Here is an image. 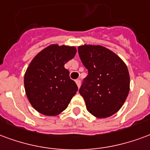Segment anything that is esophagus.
Masks as SVG:
<instances>
[{
  "instance_id": "1",
  "label": "esophagus",
  "mask_w": 150,
  "mask_h": 150,
  "mask_svg": "<svg viewBox=\"0 0 150 150\" xmlns=\"http://www.w3.org/2000/svg\"><path fill=\"white\" fill-rule=\"evenodd\" d=\"M76 86H77V87L79 88L80 86H81V81L80 80H76Z\"/></svg>"
}]
</instances>
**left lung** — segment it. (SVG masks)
Here are the masks:
<instances>
[{
    "mask_svg": "<svg viewBox=\"0 0 150 150\" xmlns=\"http://www.w3.org/2000/svg\"><path fill=\"white\" fill-rule=\"evenodd\" d=\"M78 53L88 75L79 89L92 115L105 118L117 112L129 92L127 66L118 56L100 45H85Z\"/></svg>",
    "mask_w": 150,
    "mask_h": 150,
    "instance_id": "obj_1",
    "label": "left lung"
}]
</instances>
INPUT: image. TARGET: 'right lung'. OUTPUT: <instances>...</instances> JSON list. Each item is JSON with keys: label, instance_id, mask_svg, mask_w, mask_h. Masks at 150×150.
Here are the masks:
<instances>
[{"label": "right lung", "instance_id": "right-lung-1", "mask_svg": "<svg viewBox=\"0 0 150 150\" xmlns=\"http://www.w3.org/2000/svg\"><path fill=\"white\" fill-rule=\"evenodd\" d=\"M76 52L75 47L52 45L33 59L24 83L27 98L37 111L56 116L68 107L78 88L64 65Z\"/></svg>", "mask_w": 150, "mask_h": 150}]
</instances>
